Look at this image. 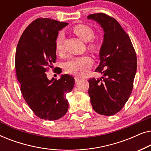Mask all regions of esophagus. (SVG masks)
<instances>
[{
  "label": "esophagus",
  "instance_id": "1",
  "mask_svg": "<svg viewBox=\"0 0 151 151\" xmlns=\"http://www.w3.org/2000/svg\"><path fill=\"white\" fill-rule=\"evenodd\" d=\"M80 80H81V78H80L77 77V76H76V77H75V81H76V82H79Z\"/></svg>",
  "mask_w": 151,
  "mask_h": 151
}]
</instances>
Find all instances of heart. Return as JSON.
<instances>
[{"mask_svg":"<svg viewBox=\"0 0 151 151\" xmlns=\"http://www.w3.org/2000/svg\"><path fill=\"white\" fill-rule=\"evenodd\" d=\"M73 31L84 42H88L94 37V31L91 27L86 24H78L74 27ZM63 41L64 34L63 33H60L55 40V49L58 53H62L63 51ZM89 47L94 50L97 48V45L91 44L89 45ZM91 65L92 60L91 58L87 55H83L70 59L65 63V68L67 73L77 76H84L88 71Z\"/></svg>","mask_w":151,"mask_h":151,"instance_id":"b5f03b06","label":"heart"}]
</instances>
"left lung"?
I'll return each mask as SVG.
<instances>
[{
  "mask_svg": "<svg viewBox=\"0 0 151 151\" xmlns=\"http://www.w3.org/2000/svg\"><path fill=\"white\" fill-rule=\"evenodd\" d=\"M104 31L100 65L96 72L103 77L88 80V95L93 109L111 116L119 112L129 100L137 71V56L129 35L115 18L103 13L90 14Z\"/></svg>",
  "mask_w": 151,
  "mask_h": 151,
  "instance_id": "8db88e82",
  "label": "left lung"
}]
</instances>
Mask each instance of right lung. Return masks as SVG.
Returning a JSON list of instances; mask_svg holds the SVG:
<instances>
[{
  "mask_svg": "<svg viewBox=\"0 0 151 151\" xmlns=\"http://www.w3.org/2000/svg\"><path fill=\"white\" fill-rule=\"evenodd\" d=\"M67 24L51 18H37L25 29L16 47L15 69L20 91L29 108L41 119L56 120L69 108L66 95L73 89L74 78L65 74L58 80H49L46 73L56 60L58 32Z\"/></svg>",
  "mask_w": 151,
  "mask_h": 151,
  "instance_id": "1",
  "label": "right lung"
}]
</instances>
